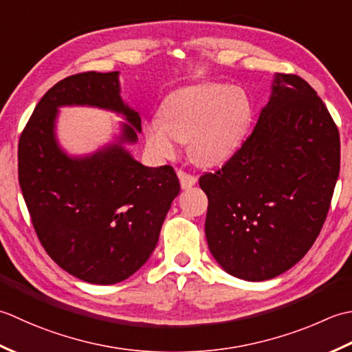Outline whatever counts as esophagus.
<instances>
[{
	"instance_id": "34e87169",
	"label": "esophagus",
	"mask_w": 352,
	"mask_h": 352,
	"mask_svg": "<svg viewBox=\"0 0 352 352\" xmlns=\"http://www.w3.org/2000/svg\"><path fill=\"white\" fill-rule=\"evenodd\" d=\"M177 177H179V182H181L182 190H190L191 186H195L197 182V177L192 176L190 173H185V171L179 170L177 171Z\"/></svg>"
}]
</instances>
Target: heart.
I'll return each mask as SVG.
<instances>
[{
  "label": "heart",
  "mask_w": 352,
  "mask_h": 352,
  "mask_svg": "<svg viewBox=\"0 0 352 352\" xmlns=\"http://www.w3.org/2000/svg\"><path fill=\"white\" fill-rule=\"evenodd\" d=\"M254 118L248 92L228 83H202L173 91L164 100L161 117L144 121L148 152L157 160L173 157L181 142L202 166H220L245 144Z\"/></svg>",
  "instance_id": "1"
}]
</instances>
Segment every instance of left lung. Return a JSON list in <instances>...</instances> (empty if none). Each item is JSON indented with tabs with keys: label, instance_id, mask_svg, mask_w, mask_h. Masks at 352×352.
Listing matches in <instances>:
<instances>
[{
	"label": "left lung",
	"instance_id": "obj_1",
	"mask_svg": "<svg viewBox=\"0 0 352 352\" xmlns=\"http://www.w3.org/2000/svg\"><path fill=\"white\" fill-rule=\"evenodd\" d=\"M267 104L245 144L199 185L205 234L226 274L266 281L284 274L318 239L340 170L339 131L304 78L275 74Z\"/></svg>",
	"mask_w": 352,
	"mask_h": 352
}]
</instances>
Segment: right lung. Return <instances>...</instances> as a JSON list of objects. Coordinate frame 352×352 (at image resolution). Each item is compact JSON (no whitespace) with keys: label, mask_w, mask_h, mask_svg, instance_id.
Listing matches in <instances>:
<instances>
[{"label":"right lung","mask_w":352,"mask_h":352,"mask_svg":"<svg viewBox=\"0 0 352 352\" xmlns=\"http://www.w3.org/2000/svg\"><path fill=\"white\" fill-rule=\"evenodd\" d=\"M120 73H82L56 83L36 104L18 144L19 186L47 254L85 283L117 284L155 250L181 191L170 166L146 167L126 148L141 132L140 112L124 103ZM88 105L125 118L120 133L89 155L58 144V107Z\"/></svg>","instance_id":"obj_1"}]
</instances>
